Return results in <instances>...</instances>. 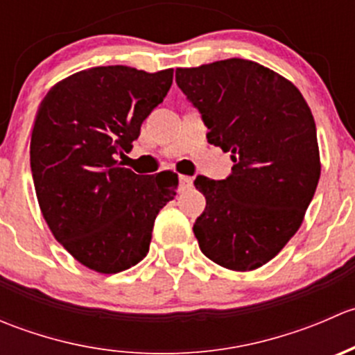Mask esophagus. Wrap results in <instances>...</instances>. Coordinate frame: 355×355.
Masks as SVG:
<instances>
[{
  "mask_svg": "<svg viewBox=\"0 0 355 355\" xmlns=\"http://www.w3.org/2000/svg\"><path fill=\"white\" fill-rule=\"evenodd\" d=\"M178 180H180L182 189H189V187H192V180H194V178L189 177V175H180V177H178Z\"/></svg>",
  "mask_w": 355,
  "mask_h": 355,
  "instance_id": "34e87169",
  "label": "esophagus"
}]
</instances>
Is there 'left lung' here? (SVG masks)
Masks as SVG:
<instances>
[{"label": "left lung", "mask_w": 355, "mask_h": 355, "mask_svg": "<svg viewBox=\"0 0 355 355\" xmlns=\"http://www.w3.org/2000/svg\"><path fill=\"white\" fill-rule=\"evenodd\" d=\"M207 142L232 153L225 180L199 175L206 209L194 235L206 257L234 271L273 259L302 225L321 173L316 123L299 89L242 58L177 68Z\"/></svg>", "instance_id": "1"}]
</instances>
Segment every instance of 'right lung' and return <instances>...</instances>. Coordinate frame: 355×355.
<instances>
[{
  "label": "right lung",
  "mask_w": 355,
  "mask_h": 355,
  "mask_svg": "<svg viewBox=\"0 0 355 355\" xmlns=\"http://www.w3.org/2000/svg\"><path fill=\"white\" fill-rule=\"evenodd\" d=\"M171 82L173 68L94 67L41 101L31 139L35 196L56 241L89 270L113 275L144 259L157 213L177 194L173 171L146 177L116 159Z\"/></svg>",
  "instance_id": "1"
}]
</instances>
